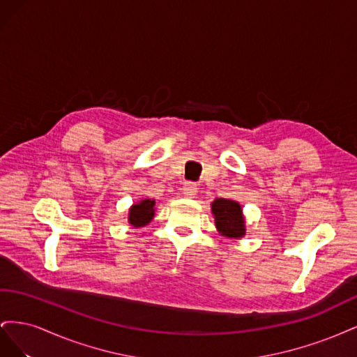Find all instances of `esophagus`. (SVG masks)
<instances>
[{
	"label": "esophagus",
	"mask_w": 357,
	"mask_h": 357,
	"mask_svg": "<svg viewBox=\"0 0 357 357\" xmlns=\"http://www.w3.org/2000/svg\"><path fill=\"white\" fill-rule=\"evenodd\" d=\"M181 190H183V195L186 198H195V195L198 193V188L197 185H193V183H186Z\"/></svg>",
	"instance_id": "obj_1"
}]
</instances>
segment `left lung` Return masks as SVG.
Instances as JSON below:
<instances>
[{
    "label": "left lung",
    "instance_id": "1",
    "mask_svg": "<svg viewBox=\"0 0 357 357\" xmlns=\"http://www.w3.org/2000/svg\"><path fill=\"white\" fill-rule=\"evenodd\" d=\"M211 213L220 235L234 240H240L245 235V219L240 202L218 198L211 202Z\"/></svg>",
    "mask_w": 357,
    "mask_h": 357
}]
</instances>
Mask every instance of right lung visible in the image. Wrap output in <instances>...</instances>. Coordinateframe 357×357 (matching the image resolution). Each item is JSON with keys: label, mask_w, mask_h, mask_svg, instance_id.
Instances as JSON below:
<instances>
[{"label": "right lung", "mask_w": 357, "mask_h": 357, "mask_svg": "<svg viewBox=\"0 0 357 357\" xmlns=\"http://www.w3.org/2000/svg\"><path fill=\"white\" fill-rule=\"evenodd\" d=\"M155 199L150 198H143L142 201L132 204L129 207L128 223L134 226V228H143V226L149 225L155 218Z\"/></svg>", "instance_id": "right-lung-1"}]
</instances>
